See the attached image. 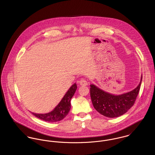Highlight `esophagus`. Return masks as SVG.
<instances>
[{"label":"esophagus","instance_id":"1","mask_svg":"<svg viewBox=\"0 0 155 155\" xmlns=\"http://www.w3.org/2000/svg\"><path fill=\"white\" fill-rule=\"evenodd\" d=\"M79 84L82 86H87V85H88V82L87 80H85L84 79H81L79 81Z\"/></svg>","mask_w":155,"mask_h":155}]
</instances>
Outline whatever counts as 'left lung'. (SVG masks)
<instances>
[{"label": "left lung", "mask_w": 155, "mask_h": 155, "mask_svg": "<svg viewBox=\"0 0 155 155\" xmlns=\"http://www.w3.org/2000/svg\"><path fill=\"white\" fill-rule=\"evenodd\" d=\"M133 91L119 95L105 92L94 85H91L90 95L95 110L108 117H119L128 110L135 103L141 84Z\"/></svg>", "instance_id": "left-lung-1"}]
</instances>
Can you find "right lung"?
I'll use <instances>...</instances> for the list:
<instances>
[{"label":"right lung","instance_id":"obj_1","mask_svg":"<svg viewBox=\"0 0 155 155\" xmlns=\"http://www.w3.org/2000/svg\"><path fill=\"white\" fill-rule=\"evenodd\" d=\"M76 89V84H74L68 90L59 104L52 111L45 114H37L34 113H32V114L36 117L46 122H54L63 119L70 110V101Z\"/></svg>","mask_w":155,"mask_h":155}]
</instances>
